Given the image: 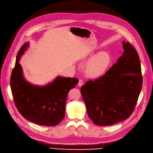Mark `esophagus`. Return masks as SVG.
<instances>
[{"label": "esophagus", "mask_w": 153, "mask_h": 153, "mask_svg": "<svg viewBox=\"0 0 153 153\" xmlns=\"http://www.w3.org/2000/svg\"><path fill=\"white\" fill-rule=\"evenodd\" d=\"M83 85V81L82 79H79V82H78V86L79 87H81Z\"/></svg>", "instance_id": "esophagus-1"}]
</instances>
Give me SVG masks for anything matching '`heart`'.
I'll return each mask as SVG.
<instances>
[{
	"label": "heart",
	"mask_w": 153,
	"mask_h": 153,
	"mask_svg": "<svg viewBox=\"0 0 153 153\" xmlns=\"http://www.w3.org/2000/svg\"><path fill=\"white\" fill-rule=\"evenodd\" d=\"M111 63V57L107 52H101L91 60L87 67V73L91 77H98L107 71Z\"/></svg>",
	"instance_id": "1"
}]
</instances>
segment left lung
<instances>
[{"mask_svg": "<svg viewBox=\"0 0 153 153\" xmlns=\"http://www.w3.org/2000/svg\"><path fill=\"white\" fill-rule=\"evenodd\" d=\"M124 52L104 75L80 88L89 118L98 126H111L128 118L141 91L143 77L138 53L123 41Z\"/></svg>", "mask_w": 153, "mask_h": 153, "instance_id": "obj_1", "label": "left lung"}]
</instances>
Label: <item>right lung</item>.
<instances>
[{
    "instance_id": "add662e5",
    "label": "right lung",
    "mask_w": 153,
    "mask_h": 153,
    "mask_svg": "<svg viewBox=\"0 0 153 153\" xmlns=\"http://www.w3.org/2000/svg\"><path fill=\"white\" fill-rule=\"evenodd\" d=\"M29 43H25L19 51L11 73L10 86L14 102L25 119L41 126H57L65 117L67 94L79 80L58 76L45 86L34 85L25 80L19 62Z\"/></svg>"
}]
</instances>
